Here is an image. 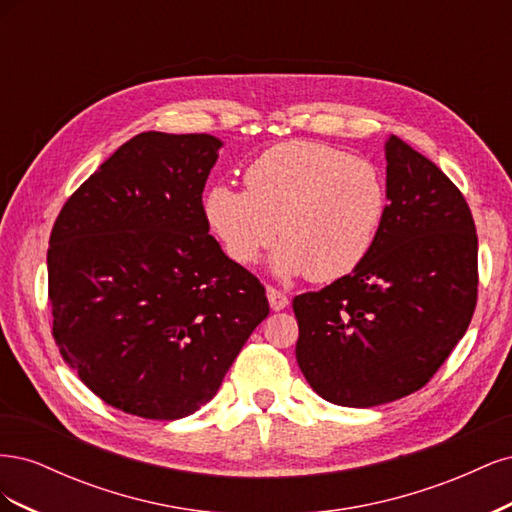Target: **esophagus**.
Masks as SVG:
<instances>
[{
  "label": "esophagus",
  "instance_id": "1",
  "mask_svg": "<svg viewBox=\"0 0 512 512\" xmlns=\"http://www.w3.org/2000/svg\"><path fill=\"white\" fill-rule=\"evenodd\" d=\"M267 299H269V305H271L273 312H280V309L288 307L286 294L280 292V290H275L273 286H267Z\"/></svg>",
  "mask_w": 512,
  "mask_h": 512
}]
</instances>
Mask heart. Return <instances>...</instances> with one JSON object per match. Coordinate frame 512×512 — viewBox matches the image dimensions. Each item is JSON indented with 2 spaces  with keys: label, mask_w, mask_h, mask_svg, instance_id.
Masks as SVG:
<instances>
[{
  "label": "heart",
  "mask_w": 512,
  "mask_h": 512,
  "mask_svg": "<svg viewBox=\"0 0 512 512\" xmlns=\"http://www.w3.org/2000/svg\"><path fill=\"white\" fill-rule=\"evenodd\" d=\"M245 190L213 185L203 213L224 254L250 267L280 237L271 269L335 282L363 265L382 228L389 192L380 170L329 145L290 141L245 170Z\"/></svg>",
  "instance_id": "b5f03b06"
}]
</instances>
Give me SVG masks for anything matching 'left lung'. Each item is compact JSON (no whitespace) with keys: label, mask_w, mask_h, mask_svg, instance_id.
Returning <instances> with one entry per match:
<instances>
[{"label":"left lung","mask_w":512,"mask_h":512,"mask_svg":"<svg viewBox=\"0 0 512 512\" xmlns=\"http://www.w3.org/2000/svg\"><path fill=\"white\" fill-rule=\"evenodd\" d=\"M386 209L359 269L294 297L297 363L335 406L406 397L466 335L476 305L478 239L466 198L442 170L389 136Z\"/></svg>","instance_id":"left-lung-1"}]
</instances>
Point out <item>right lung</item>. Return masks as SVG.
<instances>
[{"mask_svg": "<svg viewBox=\"0 0 512 512\" xmlns=\"http://www.w3.org/2000/svg\"><path fill=\"white\" fill-rule=\"evenodd\" d=\"M222 147L211 134H138L53 226L55 342L85 386L121 412L194 414L269 314L262 284L209 235L203 190Z\"/></svg>", "mask_w": 512, "mask_h": 512, "instance_id": "1", "label": "right lung"}]
</instances>
